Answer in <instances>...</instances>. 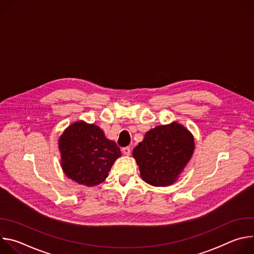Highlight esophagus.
<instances>
[{
  "label": "esophagus",
  "instance_id": "obj_1",
  "mask_svg": "<svg viewBox=\"0 0 254 254\" xmlns=\"http://www.w3.org/2000/svg\"><path fill=\"white\" fill-rule=\"evenodd\" d=\"M122 151H123V153H124L125 155H127V156H128V155L130 154V148H129V147H125V148L122 149Z\"/></svg>",
  "mask_w": 254,
  "mask_h": 254
}]
</instances>
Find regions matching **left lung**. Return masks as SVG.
Masks as SVG:
<instances>
[{
  "label": "left lung",
  "instance_id": "left-lung-1",
  "mask_svg": "<svg viewBox=\"0 0 254 254\" xmlns=\"http://www.w3.org/2000/svg\"><path fill=\"white\" fill-rule=\"evenodd\" d=\"M194 138L180 124L159 126L149 130L133 149L141 179L153 186H169L190 161Z\"/></svg>",
  "mask_w": 254,
  "mask_h": 254
}]
</instances>
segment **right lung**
Returning <instances> with one entry per match:
<instances>
[{"mask_svg":"<svg viewBox=\"0 0 254 254\" xmlns=\"http://www.w3.org/2000/svg\"><path fill=\"white\" fill-rule=\"evenodd\" d=\"M62 169L78 184L95 186L105 180L115 161L122 156L118 144L107 139L100 127L77 122L59 138Z\"/></svg>","mask_w":254,"mask_h":254,"instance_id":"add662e5","label":"right lung"}]
</instances>
